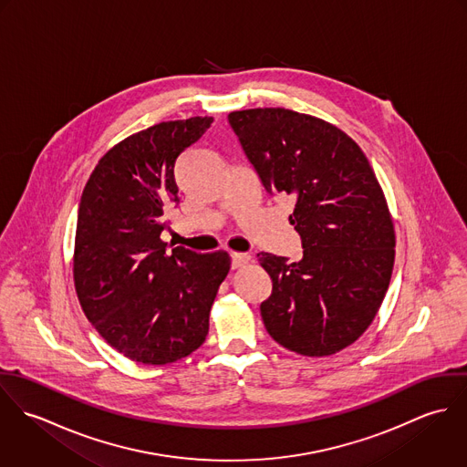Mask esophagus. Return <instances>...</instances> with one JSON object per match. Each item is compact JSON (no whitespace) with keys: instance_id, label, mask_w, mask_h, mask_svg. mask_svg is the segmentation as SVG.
<instances>
[{"instance_id":"1","label":"esophagus","mask_w":467,"mask_h":467,"mask_svg":"<svg viewBox=\"0 0 467 467\" xmlns=\"http://www.w3.org/2000/svg\"><path fill=\"white\" fill-rule=\"evenodd\" d=\"M250 263V257L246 254H232V267L239 269L244 267Z\"/></svg>"}]
</instances>
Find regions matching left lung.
Here are the masks:
<instances>
[{"mask_svg": "<svg viewBox=\"0 0 467 467\" xmlns=\"http://www.w3.org/2000/svg\"><path fill=\"white\" fill-rule=\"evenodd\" d=\"M228 120L267 192L296 201L289 223L302 261L257 255L273 282L265 327L296 354H336L368 329L392 278L396 230L383 189L361 147L322 119L255 108Z\"/></svg>", "mask_w": 467, "mask_h": 467, "instance_id": "left-lung-1", "label": "left lung"}]
</instances>
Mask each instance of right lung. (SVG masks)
I'll use <instances>...</instances> for the list:
<instances>
[{
  "label": "right lung",
  "mask_w": 467,
  "mask_h": 467,
  "mask_svg": "<svg viewBox=\"0 0 467 467\" xmlns=\"http://www.w3.org/2000/svg\"><path fill=\"white\" fill-rule=\"evenodd\" d=\"M212 117L160 122L111 147L78 204L73 282L84 315L122 356L143 365L187 358L208 334L230 271L226 252H171L160 239L180 201L176 161Z\"/></svg>",
  "instance_id": "add662e5"
}]
</instances>
